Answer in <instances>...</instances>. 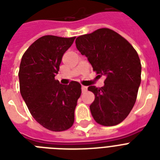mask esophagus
<instances>
[{
	"instance_id": "esophagus-1",
	"label": "esophagus",
	"mask_w": 160,
	"mask_h": 160,
	"mask_svg": "<svg viewBox=\"0 0 160 160\" xmlns=\"http://www.w3.org/2000/svg\"><path fill=\"white\" fill-rule=\"evenodd\" d=\"M88 91V87H85V86H82V92H85Z\"/></svg>"
}]
</instances>
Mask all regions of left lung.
Here are the masks:
<instances>
[{
  "instance_id": "obj_1",
  "label": "left lung",
  "mask_w": 160,
  "mask_h": 160,
  "mask_svg": "<svg viewBox=\"0 0 160 160\" xmlns=\"http://www.w3.org/2000/svg\"><path fill=\"white\" fill-rule=\"evenodd\" d=\"M75 43L93 70L106 77L102 88L88 87L95 95L90 105L92 117L103 126L118 124L128 115L137 100L142 74L138 54L125 38L109 28L80 36Z\"/></svg>"
}]
</instances>
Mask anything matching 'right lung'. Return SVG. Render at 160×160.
I'll list each match as a JSON object with an SVG mask.
<instances>
[{"label": "right lung", "instance_id": "obj_1", "mask_svg": "<svg viewBox=\"0 0 160 160\" xmlns=\"http://www.w3.org/2000/svg\"><path fill=\"white\" fill-rule=\"evenodd\" d=\"M75 38L43 36L25 51L19 66V88L23 101L36 121L54 132L72 127L82 93L78 82L62 85L55 79L62 57Z\"/></svg>", "mask_w": 160, "mask_h": 160}]
</instances>
